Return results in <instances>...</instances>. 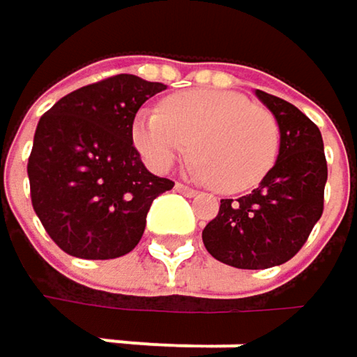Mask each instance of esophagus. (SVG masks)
I'll list each match as a JSON object with an SVG mask.
<instances>
[{
  "instance_id": "esophagus-1",
  "label": "esophagus",
  "mask_w": 357,
  "mask_h": 357,
  "mask_svg": "<svg viewBox=\"0 0 357 357\" xmlns=\"http://www.w3.org/2000/svg\"><path fill=\"white\" fill-rule=\"evenodd\" d=\"M176 190L181 192L183 196H196V194H198L194 188H190V185H185V183H176Z\"/></svg>"
}]
</instances>
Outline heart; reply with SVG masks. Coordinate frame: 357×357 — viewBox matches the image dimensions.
<instances>
[{
  "label": "heart",
  "instance_id": "obj_1",
  "mask_svg": "<svg viewBox=\"0 0 357 357\" xmlns=\"http://www.w3.org/2000/svg\"><path fill=\"white\" fill-rule=\"evenodd\" d=\"M134 144L151 169L163 174L185 151L188 172L219 192L254 188L275 165L279 126L268 109L231 91L196 89L144 109L134 121Z\"/></svg>",
  "mask_w": 357,
  "mask_h": 357
}]
</instances>
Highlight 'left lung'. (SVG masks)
<instances>
[{
	"mask_svg": "<svg viewBox=\"0 0 357 357\" xmlns=\"http://www.w3.org/2000/svg\"><path fill=\"white\" fill-rule=\"evenodd\" d=\"M279 126V155L256 190L221 200L204 227L208 254L236 268H271L294 258L322 215L326 159L321 130L300 109L256 91Z\"/></svg>",
	"mask_w": 357,
	"mask_h": 357,
	"instance_id": "left-lung-1",
	"label": "left lung"
}]
</instances>
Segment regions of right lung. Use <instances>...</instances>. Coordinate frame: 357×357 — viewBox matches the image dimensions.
Returning <instances> with one entry per match:
<instances>
[{"mask_svg": "<svg viewBox=\"0 0 357 357\" xmlns=\"http://www.w3.org/2000/svg\"><path fill=\"white\" fill-rule=\"evenodd\" d=\"M165 89L117 74L66 95L38 119L29 157L31 198L63 252L109 260L140 242L153 200L174 181L144 167L132 123L142 103Z\"/></svg>", "mask_w": 357, "mask_h": 357, "instance_id": "right-lung-1", "label": "right lung"}]
</instances>
